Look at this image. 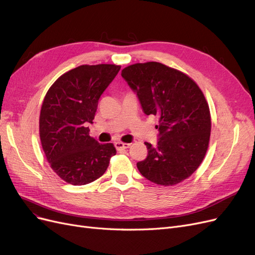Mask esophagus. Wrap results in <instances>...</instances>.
Returning <instances> with one entry per match:
<instances>
[{
    "label": "esophagus",
    "mask_w": 255,
    "mask_h": 255,
    "mask_svg": "<svg viewBox=\"0 0 255 255\" xmlns=\"http://www.w3.org/2000/svg\"><path fill=\"white\" fill-rule=\"evenodd\" d=\"M115 146L118 150H122V149H127L130 147V143H127V142H121V141H118L115 143Z\"/></svg>",
    "instance_id": "obj_1"
}]
</instances>
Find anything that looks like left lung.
<instances>
[{"mask_svg":"<svg viewBox=\"0 0 255 255\" xmlns=\"http://www.w3.org/2000/svg\"><path fill=\"white\" fill-rule=\"evenodd\" d=\"M122 77L133 90L143 113L159 118V139L136 163L148 180L164 185L183 181L201 164L209 143L212 120L206 99L186 74L159 62L131 64Z\"/></svg>","mask_w":255,"mask_h":255,"instance_id":"1","label":"left lung"}]
</instances>
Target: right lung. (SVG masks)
<instances>
[{"label":"right lung","mask_w":255,"mask_h":255,"mask_svg":"<svg viewBox=\"0 0 255 255\" xmlns=\"http://www.w3.org/2000/svg\"><path fill=\"white\" fill-rule=\"evenodd\" d=\"M121 69L116 64H83L61 75L46 94L39 136L52 170L73 185L91 183L105 173L117 150L90 136L98 102Z\"/></svg>","instance_id":"right-lung-1"}]
</instances>
